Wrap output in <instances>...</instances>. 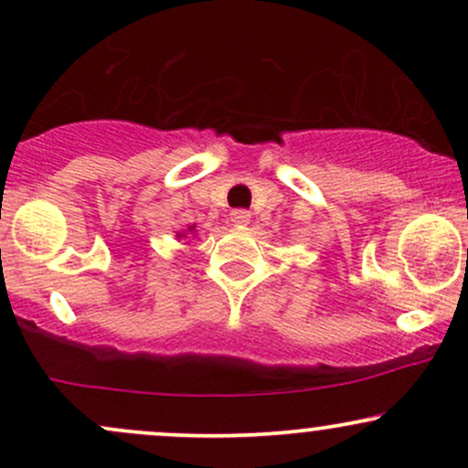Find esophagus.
I'll list each match as a JSON object with an SVG mask.
<instances>
[{
    "label": "esophagus",
    "instance_id": "esophagus-1",
    "mask_svg": "<svg viewBox=\"0 0 468 468\" xmlns=\"http://www.w3.org/2000/svg\"><path fill=\"white\" fill-rule=\"evenodd\" d=\"M230 222H233L235 227H246V224L250 222V213L246 211V208H235V211L230 213Z\"/></svg>",
    "mask_w": 468,
    "mask_h": 468
}]
</instances>
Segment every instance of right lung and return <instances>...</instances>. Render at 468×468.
<instances>
[{
    "label": "right lung",
    "mask_w": 468,
    "mask_h": 468,
    "mask_svg": "<svg viewBox=\"0 0 468 468\" xmlns=\"http://www.w3.org/2000/svg\"><path fill=\"white\" fill-rule=\"evenodd\" d=\"M193 229H196V227H189V230H193ZM178 238H182V233H178ZM185 238H186V235H185Z\"/></svg>",
    "instance_id": "1"
}]
</instances>
